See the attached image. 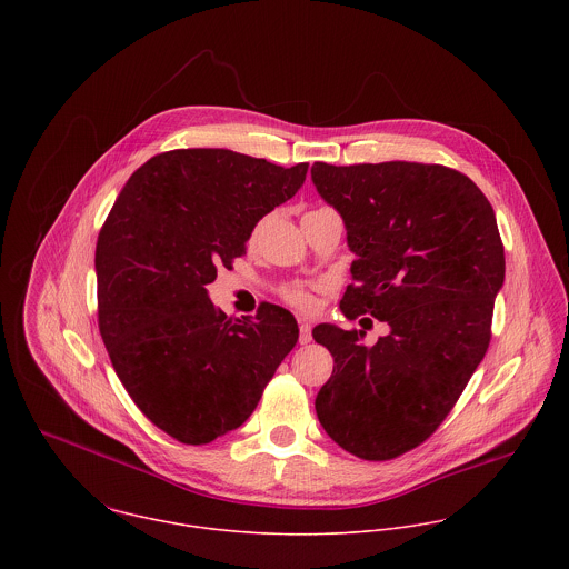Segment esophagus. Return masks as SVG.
<instances>
[{
	"instance_id": "1",
	"label": "esophagus",
	"mask_w": 569,
	"mask_h": 569,
	"mask_svg": "<svg viewBox=\"0 0 569 569\" xmlns=\"http://www.w3.org/2000/svg\"><path fill=\"white\" fill-rule=\"evenodd\" d=\"M311 339H313V335H311V325L300 320V343H309Z\"/></svg>"
}]
</instances>
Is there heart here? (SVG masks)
I'll list each match as a JSON object with an SVG mask.
<instances>
[{"instance_id":"heart-1","label":"heart","mask_w":569,"mask_h":569,"mask_svg":"<svg viewBox=\"0 0 569 569\" xmlns=\"http://www.w3.org/2000/svg\"><path fill=\"white\" fill-rule=\"evenodd\" d=\"M287 298H289V302L291 305H296L298 309H311L313 307V296L309 293V291H305V289H293V291H289L287 293Z\"/></svg>"}]
</instances>
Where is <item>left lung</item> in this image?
Here are the masks:
<instances>
[{"label":"left lung","mask_w":569,"mask_h":569,"mask_svg":"<svg viewBox=\"0 0 569 569\" xmlns=\"http://www.w3.org/2000/svg\"><path fill=\"white\" fill-rule=\"evenodd\" d=\"M311 179L346 228L355 260L343 316L390 326L313 328L335 359L316 399L326 433L363 460H392L425 442L487 355L506 260L482 190L440 163L318 162Z\"/></svg>","instance_id":"1"}]
</instances>
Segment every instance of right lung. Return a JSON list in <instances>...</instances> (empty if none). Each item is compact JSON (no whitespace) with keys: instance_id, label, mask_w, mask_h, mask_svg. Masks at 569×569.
<instances>
[{"instance_id":"right-lung-1","label":"right lung","mask_w":569,"mask_h":569,"mask_svg":"<svg viewBox=\"0 0 569 569\" xmlns=\"http://www.w3.org/2000/svg\"><path fill=\"white\" fill-rule=\"evenodd\" d=\"M307 170L228 149L168 151L129 177L100 230L98 326L113 370L142 413L183 445L241 427L298 341L287 309L262 302L256 318H228L208 284Z\"/></svg>"}]
</instances>
